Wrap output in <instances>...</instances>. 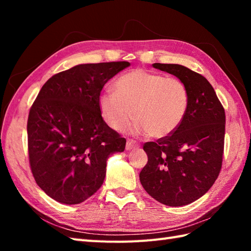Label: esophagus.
I'll return each instance as SVG.
<instances>
[{"label": "esophagus", "instance_id": "34e87169", "mask_svg": "<svg viewBox=\"0 0 251 251\" xmlns=\"http://www.w3.org/2000/svg\"><path fill=\"white\" fill-rule=\"evenodd\" d=\"M139 147H140L139 143H137V142L134 141V140L128 139V140H127V142H126V150H127V151L134 150V149H137V148H139Z\"/></svg>", "mask_w": 251, "mask_h": 251}]
</instances>
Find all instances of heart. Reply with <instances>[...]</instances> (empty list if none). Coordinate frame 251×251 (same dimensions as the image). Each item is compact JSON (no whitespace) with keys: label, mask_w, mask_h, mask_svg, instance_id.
<instances>
[{"label":"heart","mask_w":251,"mask_h":251,"mask_svg":"<svg viewBox=\"0 0 251 251\" xmlns=\"http://www.w3.org/2000/svg\"><path fill=\"white\" fill-rule=\"evenodd\" d=\"M115 93L100 95V114L111 128L126 129L132 119L136 131L164 138L178 128L189 108V92L182 81L143 69L123 74L114 84Z\"/></svg>","instance_id":"heart-1"}]
</instances>
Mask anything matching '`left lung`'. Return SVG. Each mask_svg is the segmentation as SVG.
Wrapping results in <instances>:
<instances>
[{
  "instance_id": "obj_1",
  "label": "left lung",
  "mask_w": 251,
  "mask_h": 251,
  "mask_svg": "<svg viewBox=\"0 0 251 251\" xmlns=\"http://www.w3.org/2000/svg\"><path fill=\"white\" fill-rule=\"evenodd\" d=\"M177 76L189 92V108L172 135L147 142L148 163L139 175L149 195L164 205L179 207L199 200L209 190L222 166L226 113L207 79L189 68L153 63Z\"/></svg>"
}]
</instances>
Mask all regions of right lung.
<instances>
[{
	"label": "right lung",
	"mask_w": 251,
	"mask_h": 251,
	"mask_svg": "<svg viewBox=\"0 0 251 251\" xmlns=\"http://www.w3.org/2000/svg\"><path fill=\"white\" fill-rule=\"evenodd\" d=\"M127 61L85 63L55 74L41 88L28 117L29 161L37 185L67 205L86 201L102 185L110 155L126 140L106 125L98 100Z\"/></svg>",
	"instance_id": "1"
}]
</instances>
